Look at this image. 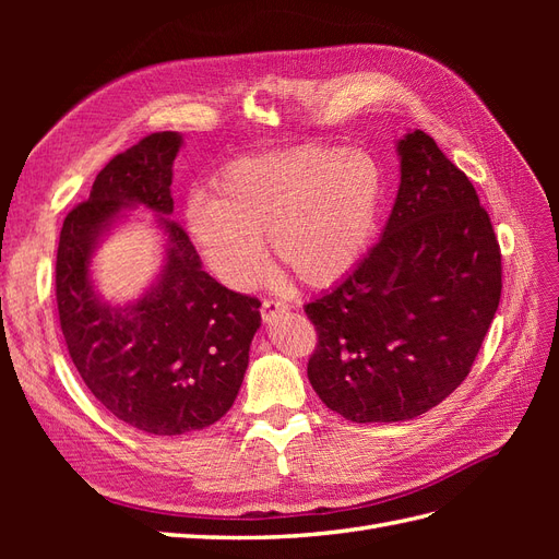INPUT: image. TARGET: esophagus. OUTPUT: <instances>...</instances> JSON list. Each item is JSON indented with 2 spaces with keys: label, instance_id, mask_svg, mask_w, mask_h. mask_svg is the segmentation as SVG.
Returning a JSON list of instances; mask_svg holds the SVG:
<instances>
[{
  "label": "esophagus",
  "instance_id": "34e87169",
  "mask_svg": "<svg viewBox=\"0 0 559 559\" xmlns=\"http://www.w3.org/2000/svg\"><path fill=\"white\" fill-rule=\"evenodd\" d=\"M289 310H292L289 302H282V300H270V298H265V300H263V306H261V317H263V321H273L277 314H282V312H289Z\"/></svg>",
  "mask_w": 559,
  "mask_h": 559
}]
</instances>
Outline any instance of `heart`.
<instances>
[{
  "label": "heart",
  "instance_id": "1",
  "mask_svg": "<svg viewBox=\"0 0 559 559\" xmlns=\"http://www.w3.org/2000/svg\"><path fill=\"white\" fill-rule=\"evenodd\" d=\"M382 173L364 151L302 146L247 156L191 198L186 228L200 257L230 289L263 275L261 240L308 286H333L357 270L376 238Z\"/></svg>",
  "mask_w": 559,
  "mask_h": 559
}]
</instances>
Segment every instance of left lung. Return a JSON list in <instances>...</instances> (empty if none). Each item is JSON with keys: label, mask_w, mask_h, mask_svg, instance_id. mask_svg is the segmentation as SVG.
Masks as SVG:
<instances>
[{"label": "left lung", "mask_w": 559, "mask_h": 559, "mask_svg": "<svg viewBox=\"0 0 559 559\" xmlns=\"http://www.w3.org/2000/svg\"><path fill=\"white\" fill-rule=\"evenodd\" d=\"M399 191L380 242L308 302V378L345 419L405 421L448 399L501 298V253L468 177L427 132L396 142Z\"/></svg>", "instance_id": "obj_1"}]
</instances>
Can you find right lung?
<instances>
[{
    "mask_svg": "<svg viewBox=\"0 0 559 559\" xmlns=\"http://www.w3.org/2000/svg\"><path fill=\"white\" fill-rule=\"evenodd\" d=\"M179 132H154L107 163L86 202L67 214L56 298L67 349L91 394L130 429L179 436L222 419L238 396L261 302L202 270L170 214ZM138 206L155 212L164 263L140 298L109 304L96 292L92 257Z\"/></svg>",
    "mask_w": 559,
    "mask_h": 559,
    "instance_id": "1",
    "label": "right lung"
}]
</instances>
